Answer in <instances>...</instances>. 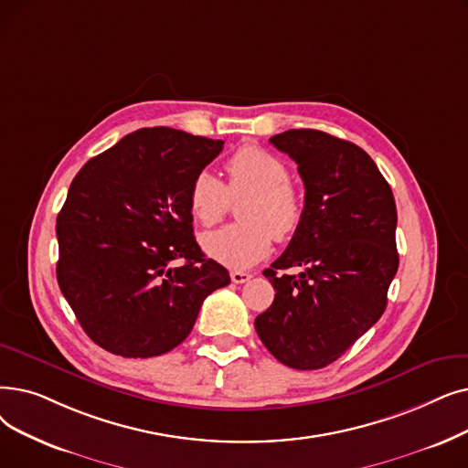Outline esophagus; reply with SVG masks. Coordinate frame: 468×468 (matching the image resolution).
Returning <instances> with one entry per match:
<instances>
[{
	"instance_id": "esophagus-1",
	"label": "esophagus",
	"mask_w": 468,
	"mask_h": 468,
	"mask_svg": "<svg viewBox=\"0 0 468 468\" xmlns=\"http://www.w3.org/2000/svg\"><path fill=\"white\" fill-rule=\"evenodd\" d=\"M250 279H252V275L249 271H231V281L237 284H242Z\"/></svg>"
}]
</instances>
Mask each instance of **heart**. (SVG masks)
Segmentation results:
<instances>
[{"mask_svg": "<svg viewBox=\"0 0 468 468\" xmlns=\"http://www.w3.org/2000/svg\"><path fill=\"white\" fill-rule=\"evenodd\" d=\"M228 187L210 170H200L189 187V208L202 226H214L231 208V198L247 197L240 205V223L205 233V252L231 270H247L271 252L273 237L284 240L296 233L303 200L289 170L273 153L256 145L235 151L226 162Z\"/></svg>", "mask_w": 468, "mask_h": 468, "instance_id": "heart-1", "label": "heart"}]
</instances>
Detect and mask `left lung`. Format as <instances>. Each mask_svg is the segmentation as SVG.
Returning a JSON list of instances; mask_svg holds the SVG:
<instances>
[{"label":"left lung","instance_id":"8db88e82","mask_svg":"<svg viewBox=\"0 0 468 468\" xmlns=\"http://www.w3.org/2000/svg\"><path fill=\"white\" fill-rule=\"evenodd\" d=\"M270 144L287 153L303 181L300 228L271 268V306L254 321L260 340L287 367H327L386 310L398 271V212L388 181L350 141L289 130ZM302 267L298 276L284 269Z\"/></svg>","mask_w":468,"mask_h":468}]
</instances>
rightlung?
<instances>
[{
    "instance_id": "1",
    "label": "right lung",
    "mask_w": 468,
    "mask_h": 468,
    "mask_svg": "<svg viewBox=\"0 0 468 468\" xmlns=\"http://www.w3.org/2000/svg\"><path fill=\"white\" fill-rule=\"evenodd\" d=\"M221 149V139L144 128L72 179L57 216V281L97 346L166 354L189 336L205 298L229 284L195 240L189 208L193 177Z\"/></svg>"
}]
</instances>
